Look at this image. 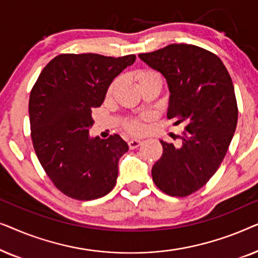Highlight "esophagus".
<instances>
[{"instance_id": "1", "label": "esophagus", "mask_w": 258, "mask_h": 258, "mask_svg": "<svg viewBox=\"0 0 258 258\" xmlns=\"http://www.w3.org/2000/svg\"><path fill=\"white\" fill-rule=\"evenodd\" d=\"M141 143H142V141H141V140L133 139V140H130L129 142H128V146H129L130 149H135V148L139 147Z\"/></svg>"}]
</instances>
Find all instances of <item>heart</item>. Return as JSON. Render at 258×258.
<instances>
[{
	"mask_svg": "<svg viewBox=\"0 0 258 258\" xmlns=\"http://www.w3.org/2000/svg\"><path fill=\"white\" fill-rule=\"evenodd\" d=\"M136 79H137V81H139V83L141 84V83L146 82V81H148V80L161 79V76L158 75V73L154 72V70H142V72H140L139 74H137ZM116 83H117V81H115V82L110 86V88H109V91H108L109 94L111 93L112 89H114ZM124 126H125L126 132L130 134H134V135H139V134H142L144 130H146L144 123L141 118L129 119V121H126L124 123Z\"/></svg>",
	"mask_w": 258,
	"mask_h": 258,
	"instance_id": "b5f03b06",
	"label": "heart"
}]
</instances>
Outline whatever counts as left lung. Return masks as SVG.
I'll use <instances>...</instances> for the list:
<instances>
[{
	"label": "left lung",
	"mask_w": 258,
	"mask_h": 258,
	"mask_svg": "<svg viewBox=\"0 0 258 258\" xmlns=\"http://www.w3.org/2000/svg\"><path fill=\"white\" fill-rule=\"evenodd\" d=\"M139 56L165 77L168 118L185 126L178 146L161 141L153 181L169 196H188L213 177L234 136L238 109L231 77L217 55L197 45L169 44Z\"/></svg>",
	"instance_id": "obj_1"
}]
</instances>
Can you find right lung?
I'll use <instances>...</instances> for the list:
<instances>
[{
  "instance_id": "right-lung-1",
  "label": "right lung",
  "mask_w": 258,
  "mask_h": 258,
  "mask_svg": "<svg viewBox=\"0 0 258 258\" xmlns=\"http://www.w3.org/2000/svg\"><path fill=\"white\" fill-rule=\"evenodd\" d=\"M135 59V55L61 54L44 67L31 89L35 153L56 188L72 199H100L116 184L128 144L119 135L91 137V110L103 103L112 80Z\"/></svg>"
}]
</instances>
